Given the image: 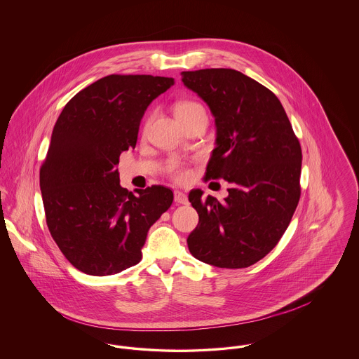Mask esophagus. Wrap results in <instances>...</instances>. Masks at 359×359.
I'll return each instance as SVG.
<instances>
[{
  "label": "esophagus",
  "mask_w": 359,
  "mask_h": 359,
  "mask_svg": "<svg viewBox=\"0 0 359 359\" xmlns=\"http://www.w3.org/2000/svg\"><path fill=\"white\" fill-rule=\"evenodd\" d=\"M175 202L180 203V205H187V195L184 192H182V191H175Z\"/></svg>",
  "instance_id": "obj_1"
}]
</instances>
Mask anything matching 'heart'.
<instances>
[{"mask_svg":"<svg viewBox=\"0 0 359 359\" xmlns=\"http://www.w3.org/2000/svg\"><path fill=\"white\" fill-rule=\"evenodd\" d=\"M198 109H203L202 104H199L198 102H192V101H182V102L176 103L175 114L176 116L187 114L189 111H194V110H198ZM171 173L176 180H183V179L187 177L188 175L187 170L184 167L179 165V164L172 165Z\"/></svg>","mask_w":359,"mask_h":359,"instance_id":"heart-1","label":"heart"}]
</instances>
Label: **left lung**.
<instances>
[{
  "label": "left lung",
  "instance_id": "1",
  "mask_svg": "<svg viewBox=\"0 0 359 359\" xmlns=\"http://www.w3.org/2000/svg\"><path fill=\"white\" fill-rule=\"evenodd\" d=\"M215 120V148L205 180L230 183L219 202L192 189L199 214L188 236L196 259L229 269L266 256L285 233L300 199L302 148L278 98L265 86L231 69L182 72Z\"/></svg>",
  "mask_w": 359,
  "mask_h": 359
}]
</instances>
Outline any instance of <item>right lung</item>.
<instances>
[{
  "label": "right lung",
  "instance_id": "right-lung-1",
  "mask_svg": "<svg viewBox=\"0 0 359 359\" xmlns=\"http://www.w3.org/2000/svg\"><path fill=\"white\" fill-rule=\"evenodd\" d=\"M173 78L107 75L74 95L52 130L40 189L52 238L81 272L109 276L140 262L148 230L172 205L163 186L121 187V152Z\"/></svg>",
  "mask_w": 359,
  "mask_h": 359
}]
</instances>
